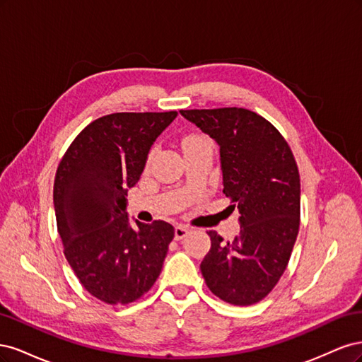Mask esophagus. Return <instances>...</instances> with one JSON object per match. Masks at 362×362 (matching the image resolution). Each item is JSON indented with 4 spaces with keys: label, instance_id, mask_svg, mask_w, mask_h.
<instances>
[{
    "label": "esophagus",
    "instance_id": "esophagus-1",
    "mask_svg": "<svg viewBox=\"0 0 362 362\" xmlns=\"http://www.w3.org/2000/svg\"><path fill=\"white\" fill-rule=\"evenodd\" d=\"M190 229L187 226L184 225H178L177 228H175V240H182L185 235L189 234Z\"/></svg>",
    "mask_w": 362,
    "mask_h": 362
}]
</instances>
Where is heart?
<instances>
[{
	"label": "heart",
	"instance_id": "obj_1",
	"mask_svg": "<svg viewBox=\"0 0 362 362\" xmlns=\"http://www.w3.org/2000/svg\"><path fill=\"white\" fill-rule=\"evenodd\" d=\"M204 140H206L204 136L190 134V136H187V137H184V140H182V148H187V146H190V145H193V144H198V141H204Z\"/></svg>",
	"mask_w": 362,
	"mask_h": 362
}]
</instances>
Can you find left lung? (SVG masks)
Masks as SVG:
<instances>
[{
	"instance_id": "obj_1",
	"label": "left lung",
	"mask_w": 362,
	"mask_h": 362,
	"mask_svg": "<svg viewBox=\"0 0 362 362\" xmlns=\"http://www.w3.org/2000/svg\"><path fill=\"white\" fill-rule=\"evenodd\" d=\"M180 113L221 148L223 193L240 213V234L233 242L206 233L211 249L201 262L202 276L228 303H257L286 272L299 233L298 164L279 131L246 108Z\"/></svg>"
}]
</instances>
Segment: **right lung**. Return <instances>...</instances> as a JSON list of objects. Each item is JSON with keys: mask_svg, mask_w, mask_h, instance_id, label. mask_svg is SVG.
I'll use <instances>...</instances> for the list:
<instances>
[{"mask_svg": "<svg viewBox=\"0 0 362 362\" xmlns=\"http://www.w3.org/2000/svg\"><path fill=\"white\" fill-rule=\"evenodd\" d=\"M177 112L113 113L87 125L63 156L54 210L69 266L96 299L127 305L157 281L175 229L164 221L129 225L128 189Z\"/></svg>", "mask_w": 362, "mask_h": 362, "instance_id": "add662e5", "label": "right lung"}]
</instances>
